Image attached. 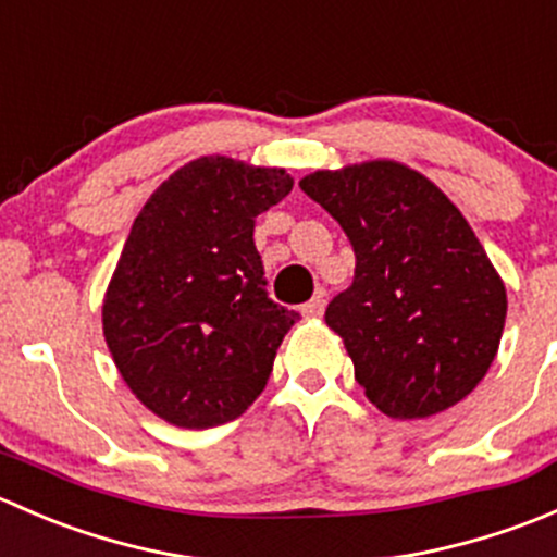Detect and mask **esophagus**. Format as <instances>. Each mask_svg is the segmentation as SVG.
Here are the masks:
<instances>
[{
	"instance_id": "esophagus-1",
	"label": "esophagus",
	"mask_w": 557,
	"mask_h": 557,
	"mask_svg": "<svg viewBox=\"0 0 557 557\" xmlns=\"http://www.w3.org/2000/svg\"><path fill=\"white\" fill-rule=\"evenodd\" d=\"M323 310H325V294L323 290H318V294H314L312 299L301 307V314H305V318H320Z\"/></svg>"
}]
</instances>
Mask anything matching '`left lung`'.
Listing matches in <instances>:
<instances>
[{
	"instance_id": "obj_1",
	"label": "left lung",
	"mask_w": 557,
	"mask_h": 557,
	"mask_svg": "<svg viewBox=\"0 0 557 557\" xmlns=\"http://www.w3.org/2000/svg\"><path fill=\"white\" fill-rule=\"evenodd\" d=\"M299 185L356 252L352 285L325 323L369 401L414 420L469 396L498 352L507 288L458 207L398 161L320 170Z\"/></svg>"
}]
</instances>
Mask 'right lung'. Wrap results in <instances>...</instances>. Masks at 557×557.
Here are the masks:
<instances>
[{"mask_svg": "<svg viewBox=\"0 0 557 557\" xmlns=\"http://www.w3.org/2000/svg\"><path fill=\"white\" fill-rule=\"evenodd\" d=\"M290 188L285 170L201 156L134 218L104 294V339L123 383L166 423L223 425L267 387L299 312L269 299L252 228Z\"/></svg>", "mask_w": 557, "mask_h": 557, "instance_id": "add662e5", "label": "right lung"}]
</instances>
